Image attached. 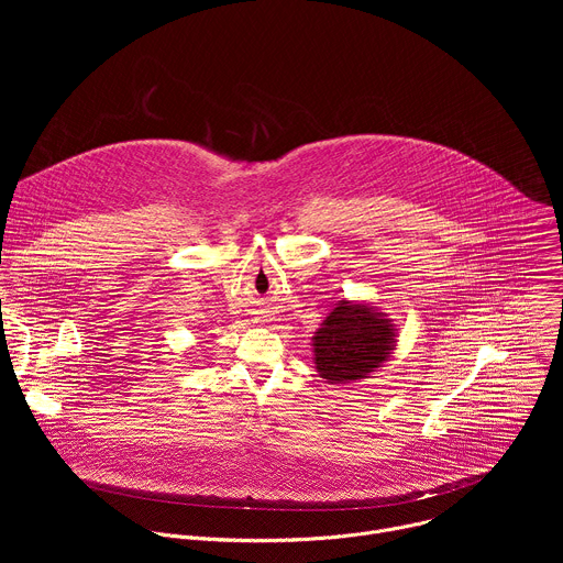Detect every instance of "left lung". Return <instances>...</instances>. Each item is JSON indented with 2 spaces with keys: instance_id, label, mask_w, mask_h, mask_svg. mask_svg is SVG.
Segmentation results:
<instances>
[{
  "instance_id": "left-lung-1",
  "label": "left lung",
  "mask_w": 563,
  "mask_h": 563,
  "mask_svg": "<svg viewBox=\"0 0 563 563\" xmlns=\"http://www.w3.org/2000/svg\"><path fill=\"white\" fill-rule=\"evenodd\" d=\"M394 320L365 300H339L311 336L313 367L330 385L369 378L396 350Z\"/></svg>"
}]
</instances>
